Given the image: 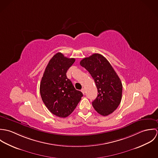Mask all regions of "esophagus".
Here are the masks:
<instances>
[{"label":"esophagus","mask_w":158,"mask_h":158,"mask_svg":"<svg viewBox=\"0 0 158 158\" xmlns=\"http://www.w3.org/2000/svg\"><path fill=\"white\" fill-rule=\"evenodd\" d=\"M81 91L82 92V93H83V94H85V89L84 88H82V89L81 90Z\"/></svg>","instance_id":"34e87169"}]
</instances>
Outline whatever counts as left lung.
Returning <instances> with one entry per match:
<instances>
[{
    "mask_svg": "<svg viewBox=\"0 0 158 158\" xmlns=\"http://www.w3.org/2000/svg\"><path fill=\"white\" fill-rule=\"evenodd\" d=\"M95 83L98 95L92 102L95 110L102 115L113 113L122 100V84L111 64L103 55L94 53L80 63Z\"/></svg>",
    "mask_w": 158,
    "mask_h": 158,
    "instance_id": "left-lung-1",
    "label": "left lung"
}]
</instances>
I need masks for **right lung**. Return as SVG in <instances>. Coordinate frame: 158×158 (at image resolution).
I'll return each instance as SVG.
<instances>
[{
    "mask_svg": "<svg viewBox=\"0 0 158 158\" xmlns=\"http://www.w3.org/2000/svg\"><path fill=\"white\" fill-rule=\"evenodd\" d=\"M61 53L49 61L40 83V94L47 109L60 117H66L73 111L83 97L68 79L66 72L75 62Z\"/></svg>",
    "mask_w": 158,
    "mask_h": 158,
    "instance_id": "right-lung-1",
    "label": "right lung"
}]
</instances>
